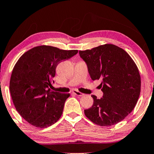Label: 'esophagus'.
Masks as SVG:
<instances>
[{
  "instance_id": "esophagus-1",
  "label": "esophagus",
  "mask_w": 154,
  "mask_h": 154,
  "mask_svg": "<svg viewBox=\"0 0 154 154\" xmlns=\"http://www.w3.org/2000/svg\"><path fill=\"white\" fill-rule=\"evenodd\" d=\"M72 92L75 94V95H76V96H83V94H82L81 92H80V91H77V90H74Z\"/></svg>"
}]
</instances>
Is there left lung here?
<instances>
[{
  "label": "left lung",
  "instance_id": "8db88e82",
  "mask_svg": "<svg viewBox=\"0 0 154 154\" xmlns=\"http://www.w3.org/2000/svg\"><path fill=\"white\" fill-rule=\"evenodd\" d=\"M87 64L91 79L102 80L101 98L92 95L94 104L85 109L86 116L98 125L109 127L122 121L136 106L141 80L133 59L120 47L105 44L79 51Z\"/></svg>",
  "mask_w": 154,
  "mask_h": 154
}]
</instances>
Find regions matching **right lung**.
Masks as SVG:
<instances>
[{
    "label": "right lung",
    "mask_w": 154,
    "mask_h": 154,
    "mask_svg": "<svg viewBox=\"0 0 154 154\" xmlns=\"http://www.w3.org/2000/svg\"><path fill=\"white\" fill-rule=\"evenodd\" d=\"M77 53L78 50L41 45L29 49L18 59L11 73L9 90L16 109L29 124L45 128L60 118L70 94L49 88L58 63Z\"/></svg>",
    "instance_id": "1"
}]
</instances>
